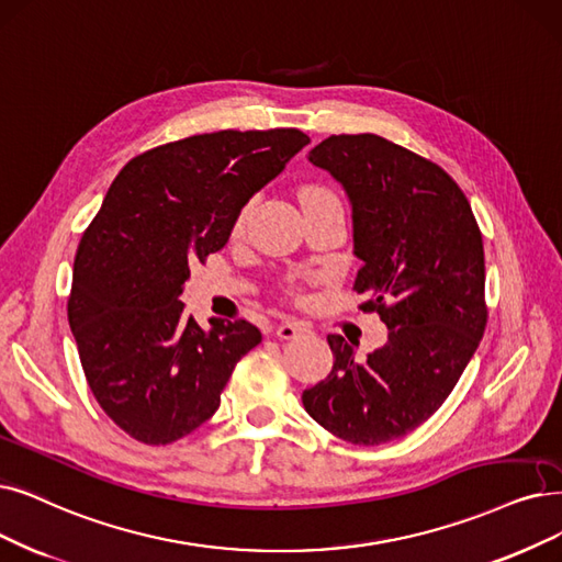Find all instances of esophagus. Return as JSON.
<instances>
[{"instance_id":"esophagus-1","label":"esophagus","mask_w":562,"mask_h":562,"mask_svg":"<svg viewBox=\"0 0 562 562\" xmlns=\"http://www.w3.org/2000/svg\"><path fill=\"white\" fill-rule=\"evenodd\" d=\"M306 334H311V329L304 323H295V321L283 323L277 327V336L283 341H293V339H297V336H306Z\"/></svg>"}]
</instances>
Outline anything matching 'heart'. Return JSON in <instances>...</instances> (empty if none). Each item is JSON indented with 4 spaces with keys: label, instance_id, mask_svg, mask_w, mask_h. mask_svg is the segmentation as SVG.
Returning <instances> with one entry per match:
<instances>
[{
    "label": "heart",
    "instance_id": "obj_1",
    "mask_svg": "<svg viewBox=\"0 0 562 562\" xmlns=\"http://www.w3.org/2000/svg\"><path fill=\"white\" fill-rule=\"evenodd\" d=\"M302 198H334L329 191H325V189H308V191H304V195ZM246 214H249V207H244L241 210V214L237 216V223H235V228L239 231L241 228V223H244V218H246Z\"/></svg>",
    "mask_w": 562,
    "mask_h": 562
}]
</instances>
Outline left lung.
I'll return each mask as SVG.
<instances>
[{
	"instance_id": "1",
	"label": "left lung",
	"mask_w": 562,
	"mask_h": 562,
	"mask_svg": "<svg viewBox=\"0 0 562 562\" xmlns=\"http://www.w3.org/2000/svg\"><path fill=\"white\" fill-rule=\"evenodd\" d=\"M308 161L352 207L355 290L390 329L357 359L329 334L331 373L304 390L306 413L336 438L383 445L411 434L450 396L486 327L484 246L463 191L440 166L373 133L329 136Z\"/></svg>"
}]
</instances>
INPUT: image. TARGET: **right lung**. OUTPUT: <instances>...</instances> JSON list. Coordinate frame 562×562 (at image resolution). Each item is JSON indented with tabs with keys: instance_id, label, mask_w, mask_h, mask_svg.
<instances>
[{
	"instance_id": "obj_1",
	"label": "right lung",
	"mask_w": 562,
	"mask_h": 562,
	"mask_svg": "<svg viewBox=\"0 0 562 562\" xmlns=\"http://www.w3.org/2000/svg\"><path fill=\"white\" fill-rule=\"evenodd\" d=\"M308 145L297 128L216 131L131 159L85 231L69 325L89 390L122 431L168 445L205 424L256 325L184 316L193 262L226 246L241 207Z\"/></svg>"
}]
</instances>
